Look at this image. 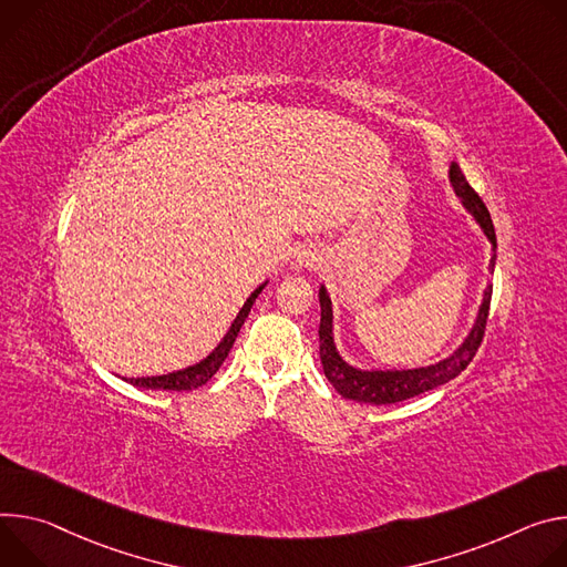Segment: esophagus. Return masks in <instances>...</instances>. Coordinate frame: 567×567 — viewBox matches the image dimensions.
I'll list each match as a JSON object with an SVG mask.
<instances>
[{
    "label": "esophagus",
    "instance_id": "34e87169",
    "mask_svg": "<svg viewBox=\"0 0 567 567\" xmlns=\"http://www.w3.org/2000/svg\"><path fill=\"white\" fill-rule=\"evenodd\" d=\"M295 268H312V266H318V261H320V255L316 249H310V247H303V249H297L295 251Z\"/></svg>",
    "mask_w": 567,
    "mask_h": 567
}]
</instances>
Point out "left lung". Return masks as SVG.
I'll return each instance as SVG.
<instances>
[{"mask_svg": "<svg viewBox=\"0 0 567 567\" xmlns=\"http://www.w3.org/2000/svg\"><path fill=\"white\" fill-rule=\"evenodd\" d=\"M451 182L455 186L457 196L462 198L464 207L477 218V223L482 225L484 234L488 236V240L495 245V229H493V220L488 216L486 205L482 203V198L475 194V188L468 184V179L464 177L462 168L457 164L451 166ZM495 266V255L491 257V270ZM491 295H493V286H486L484 290V301L480 308L477 322L471 331V336L466 338V342L446 360L430 364V367H421V369H405V371H360L349 367L336 351L333 347V316H331V299L327 295V290H320V306H322V320H320V358H322V367L329 383L336 388V392H340L344 399L358 401V403H371V405H390V403H399V401H408L412 396H419L427 390H434L439 385H444L449 381H453L455 375H460L471 360L475 358L482 340H484V331H486V320H488V306H491Z\"/></svg>", "mask_w": 567, "mask_h": 567, "instance_id": "left-lung-1", "label": "left lung"}]
</instances>
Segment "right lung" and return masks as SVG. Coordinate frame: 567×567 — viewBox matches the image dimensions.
I'll use <instances>...</instances> for the list:
<instances>
[{
  "mask_svg": "<svg viewBox=\"0 0 567 567\" xmlns=\"http://www.w3.org/2000/svg\"><path fill=\"white\" fill-rule=\"evenodd\" d=\"M261 290H264V286H259L255 292L247 297L245 306L240 308V312L236 316V320H234L229 333L225 336V340L203 362L188 367V369H182V371L164 373V375H148V379H128V383L137 385V388H146V390H173V392H188V390L203 388L212 379V375L218 371V367L225 362V358L229 355V349L236 342V336H238V331H240V327L247 318V312H249L251 303H255V299L259 297Z\"/></svg>",
  "mask_w": 567,
  "mask_h": 567,
  "instance_id": "add662e5",
  "label": "right lung"
}]
</instances>
